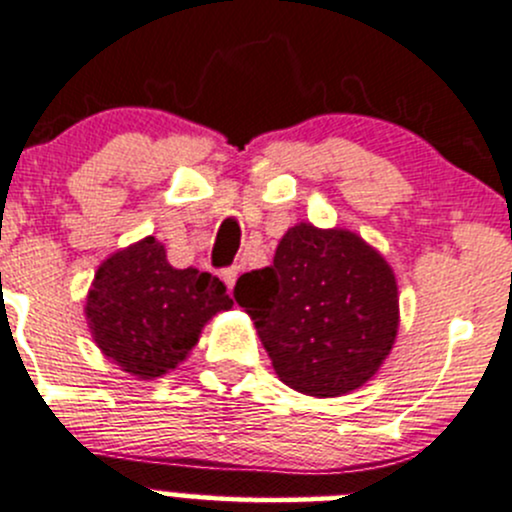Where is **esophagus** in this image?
<instances>
[{"label":"esophagus","instance_id":"obj_1","mask_svg":"<svg viewBox=\"0 0 512 512\" xmlns=\"http://www.w3.org/2000/svg\"><path fill=\"white\" fill-rule=\"evenodd\" d=\"M221 278H224L226 288H229V291H234V283H236V278H239V268L236 266L224 268V271H221Z\"/></svg>","mask_w":512,"mask_h":512}]
</instances>
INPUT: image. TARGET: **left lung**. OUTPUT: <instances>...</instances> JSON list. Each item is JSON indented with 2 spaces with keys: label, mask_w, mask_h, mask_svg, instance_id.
Listing matches in <instances>:
<instances>
[{
  "label": "left lung",
  "mask_w": 512,
  "mask_h": 512,
  "mask_svg": "<svg viewBox=\"0 0 512 512\" xmlns=\"http://www.w3.org/2000/svg\"><path fill=\"white\" fill-rule=\"evenodd\" d=\"M234 298L256 323L278 378L308 396L361 388L398 333L396 276L351 231L293 226L273 266L244 273Z\"/></svg>",
  "instance_id": "left-lung-1"
}]
</instances>
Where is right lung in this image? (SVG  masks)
<instances>
[{"label":"right lung","instance_id":"obj_1","mask_svg":"<svg viewBox=\"0 0 512 512\" xmlns=\"http://www.w3.org/2000/svg\"><path fill=\"white\" fill-rule=\"evenodd\" d=\"M234 301L199 268H174L154 236L106 258L86 296L91 336L106 358L139 378H159L196 346L204 323Z\"/></svg>","mask_w":512,"mask_h":512}]
</instances>
